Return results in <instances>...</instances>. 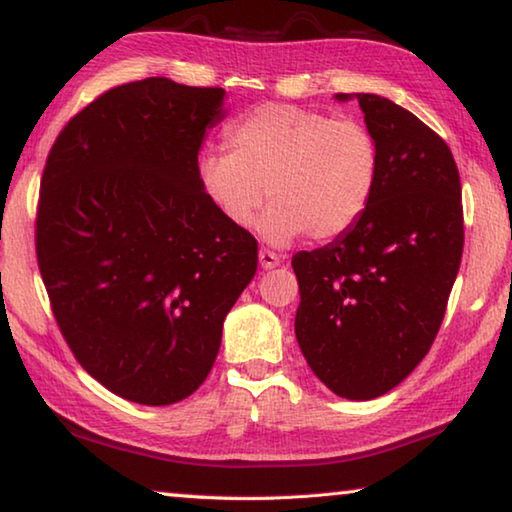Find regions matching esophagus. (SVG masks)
Returning <instances> with one entry per match:
<instances>
[{"label":"esophagus","mask_w":512,"mask_h":512,"mask_svg":"<svg viewBox=\"0 0 512 512\" xmlns=\"http://www.w3.org/2000/svg\"><path fill=\"white\" fill-rule=\"evenodd\" d=\"M280 262H282V257L273 253V250H266V248L259 250V264H262V268H266V271H271V268L280 266Z\"/></svg>","instance_id":"obj_1"}]
</instances>
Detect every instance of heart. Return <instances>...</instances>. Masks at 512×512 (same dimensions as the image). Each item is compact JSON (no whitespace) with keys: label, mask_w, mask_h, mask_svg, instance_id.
<instances>
[{"label":"heart","mask_w":512,"mask_h":512,"mask_svg":"<svg viewBox=\"0 0 512 512\" xmlns=\"http://www.w3.org/2000/svg\"><path fill=\"white\" fill-rule=\"evenodd\" d=\"M225 144L230 153L198 155V183L239 230L253 225L268 196L259 230L271 244H289L305 230L316 241L341 237L375 196L381 153L359 119L264 103L225 128Z\"/></svg>","instance_id":"b5f03b06"}]
</instances>
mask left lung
I'll return each mask as SVG.
<instances>
[{
	"label": "left lung",
	"mask_w": 512,
	"mask_h": 512,
	"mask_svg": "<svg viewBox=\"0 0 512 512\" xmlns=\"http://www.w3.org/2000/svg\"><path fill=\"white\" fill-rule=\"evenodd\" d=\"M348 101L350 94H336ZM381 171L361 219L300 250L296 339L329 391L372 400L429 352L463 255L461 178L443 137L397 103L357 94Z\"/></svg>",
	"instance_id": "8db88e82"
}]
</instances>
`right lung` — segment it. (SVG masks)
<instances>
[{
    "mask_svg": "<svg viewBox=\"0 0 512 512\" xmlns=\"http://www.w3.org/2000/svg\"><path fill=\"white\" fill-rule=\"evenodd\" d=\"M221 88L117 85L67 121L40 180L36 255L69 350L110 393L167 406L210 375L257 271L196 176Z\"/></svg>",
    "mask_w": 512,
    "mask_h": 512,
    "instance_id": "right-lung-1",
    "label": "right lung"
}]
</instances>
